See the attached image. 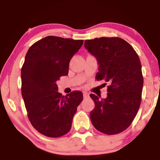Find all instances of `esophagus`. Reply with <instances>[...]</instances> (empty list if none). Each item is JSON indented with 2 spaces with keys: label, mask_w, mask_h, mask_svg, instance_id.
<instances>
[{
  "label": "esophagus",
  "mask_w": 160,
  "mask_h": 160,
  "mask_svg": "<svg viewBox=\"0 0 160 160\" xmlns=\"http://www.w3.org/2000/svg\"><path fill=\"white\" fill-rule=\"evenodd\" d=\"M83 97H84V99L88 98V97H89V94L87 93V92H84L83 93Z\"/></svg>",
  "instance_id": "obj_1"
}]
</instances>
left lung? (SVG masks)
Returning a JSON list of instances; mask_svg holds the SVG:
<instances>
[{"label":"left lung","instance_id":"8db88e82","mask_svg":"<svg viewBox=\"0 0 160 160\" xmlns=\"http://www.w3.org/2000/svg\"><path fill=\"white\" fill-rule=\"evenodd\" d=\"M85 48L98 61L96 79L109 84L107 98L90 95L95 104L90 112L92 123L104 134L120 133L132 123L141 102L143 76L139 56L119 37L85 40Z\"/></svg>","mask_w":160,"mask_h":160}]
</instances>
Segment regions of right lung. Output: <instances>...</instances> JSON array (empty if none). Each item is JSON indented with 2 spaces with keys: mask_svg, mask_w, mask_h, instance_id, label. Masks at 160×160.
<instances>
[{
  "mask_svg": "<svg viewBox=\"0 0 160 160\" xmlns=\"http://www.w3.org/2000/svg\"><path fill=\"white\" fill-rule=\"evenodd\" d=\"M83 40L48 36L29 47L21 70L22 95L32 126L45 136L58 138L71 128L80 91L63 96L56 82L68 73L70 59Z\"/></svg>",
  "mask_w": 160,
  "mask_h": 160,
  "instance_id": "1",
  "label": "right lung"
}]
</instances>
